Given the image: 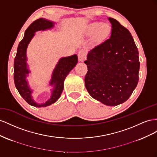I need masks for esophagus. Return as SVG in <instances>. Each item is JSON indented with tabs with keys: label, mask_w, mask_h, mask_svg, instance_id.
<instances>
[{
	"label": "esophagus",
	"mask_w": 157,
	"mask_h": 157,
	"mask_svg": "<svg viewBox=\"0 0 157 157\" xmlns=\"http://www.w3.org/2000/svg\"><path fill=\"white\" fill-rule=\"evenodd\" d=\"M78 60L79 62H83L85 59H86V52L83 51V50H81L78 52Z\"/></svg>",
	"instance_id": "34e87169"
}]
</instances>
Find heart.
<instances>
[{
	"label": "heart",
	"instance_id": "obj_1",
	"mask_svg": "<svg viewBox=\"0 0 157 157\" xmlns=\"http://www.w3.org/2000/svg\"><path fill=\"white\" fill-rule=\"evenodd\" d=\"M97 31V35L98 37H103L109 31L108 26L105 24H102L99 22H94L89 25L87 27V31L89 33H95Z\"/></svg>",
	"mask_w": 157,
	"mask_h": 157
}]
</instances>
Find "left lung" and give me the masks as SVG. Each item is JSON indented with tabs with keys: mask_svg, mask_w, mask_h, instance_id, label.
I'll return each mask as SVG.
<instances>
[{
	"mask_svg": "<svg viewBox=\"0 0 157 157\" xmlns=\"http://www.w3.org/2000/svg\"><path fill=\"white\" fill-rule=\"evenodd\" d=\"M112 24L109 39L89 51L85 85L93 98L108 106L126 101L139 81L138 49L130 32L109 17Z\"/></svg>",
	"mask_w": 157,
	"mask_h": 157,
	"instance_id": "obj_1",
	"label": "left lung"
}]
</instances>
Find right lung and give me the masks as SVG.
I'll return each mask as SVG.
<instances>
[{"instance_id": "right-lung-1", "label": "right lung", "mask_w": 157, "mask_h": 157, "mask_svg": "<svg viewBox=\"0 0 157 157\" xmlns=\"http://www.w3.org/2000/svg\"><path fill=\"white\" fill-rule=\"evenodd\" d=\"M54 25L55 22L44 18H39L34 21L25 30L24 37L17 47L14 59V80L15 86L24 99L29 105L35 107H45L55 103L59 99L64 89V82L66 77L78 63V56L76 55L61 58L52 71L51 79L49 82V85L54 87L51 98L44 103L41 104L37 103L33 100L31 95L33 91L29 87L28 82L26 79L27 76H28L30 72L27 64V48L36 31L50 29Z\"/></svg>"}]
</instances>
